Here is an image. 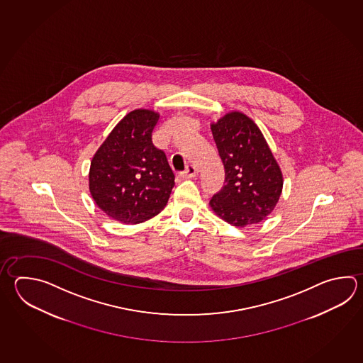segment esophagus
Returning <instances> with one entry per match:
<instances>
[{"label": "esophagus", "mask_w": 363, "mask_h": 363, "mask_svg": "<svg viewBox=\"0 0 363 363\" xmlns=\"http://www.w3.org/2000/svg\"><path fill=\"white\" fill-rule=\"evenodd\" d=\"M196 176H198V169L194 165H189L185 172L181 173V177L182 178H194Z\"/></svg>", "instance_id": "34e87169"}]
</instances>
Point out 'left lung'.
<instances>
[{
	"label": "left lung",
	"mask_w": 363,
	"mask_h": 363,
	"mask_svg": "<svg viewBox=\"0 0 363 363\" xmlns=\"http://www.w3.org/2000/svg\"><path fill=\"white\" fill-rule=\"evenodd\" d=\"M225 168V185L209 207L237 228L267 218L281 198L283 174L264 134L243 112L230 111L211 123Z\"/></svg>",
	"instance_id": "obj_1"
}]
</instances>
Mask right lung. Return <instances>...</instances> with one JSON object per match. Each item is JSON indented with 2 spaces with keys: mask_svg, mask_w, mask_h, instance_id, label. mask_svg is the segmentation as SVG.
Returning <instances> with one entry per match:
<instances>
[{
  "mask_svg": "<svg viewBox=\"0 0 363 363\" xmlns=\"http://www.w3.org/2000/svg\"><path fill=\"white\" fill-rule=\"evenodd\" d=\"M159 118V112L148 108L126 113L90 162V195L115 221H147L168 203L174 174L165 154L152 143Z\"/></svg>",
  "mask_w": 363,
  "mask_h": 363,
  "instance_id": "right-lung-1",
  "label": "right lung"
}]
</instances>
